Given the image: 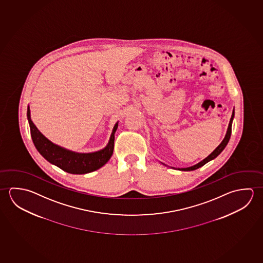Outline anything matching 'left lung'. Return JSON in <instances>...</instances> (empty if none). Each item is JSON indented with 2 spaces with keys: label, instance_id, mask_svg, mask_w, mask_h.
I'll return each mask as SVG.
<instances>
[{
  "label": "left lung",
  "instance_id": "left-lung-1",
  "mask_svg": "<svg viewBox=\"0 0 263 263\" xmlns=\"http://www.w3.org/2000/svg\"><path fill=\"white\" fill-rule=\"evenodd\" d=\"M234 117H235V108L233 109V112H232L231 119H230V121H229L228 128H227V134H226V136H224V138H223V141H222L221 143L219 144L218 146L216 147V148L214 149V151L212 152V153L210 154L209 156H207L206 158H204L203 160L200 161V162H199V163L196 164V165H192V166H189V167H184V168H176V167H172V166H170V167L173 168V170H181V171H192V170H197V168H199L200 166L204 165L206 163H208L210 161L214 159L215 157H217V156H218L219 155L223 152V149L226 148V146L227 145V143L229 142V139H230V136H231L232 122H233V120H234ZM160 163L161 164H163V165H165V166H168V165H165V164H164V163H162V162H160Z\"/></svg>",
  "mask_w": 263,
  "mask_h": 263
}]
</instances>
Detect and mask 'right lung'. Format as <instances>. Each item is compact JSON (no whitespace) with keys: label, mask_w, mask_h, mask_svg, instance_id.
I'll use <instances>...</instances> for the list:
<instances>
[{"label":"right lung","mask_w":263,"mask_h":263,"mask_svg":"<svg viewBox=\"0 0 263 263\" xmlns=\"http://www.w3.org/2000/svg\"><path fill=\"white\" fill-rule=\"evenodd\" d=\"M27 120L29 123L30 134L34 145L40 155L50 164L56 165L63 171L70 174H87L99 170L106 165L110 159L114 150L115 133L118 129L119 121H117L112 129L111 135L106 147L99 151L92 153H76L68 150L64 147L50 142L40 133L36 125L33 123L30 115V107L27 106Z\"/></svg>","instance_id":"obj_1"}]
</instances>
